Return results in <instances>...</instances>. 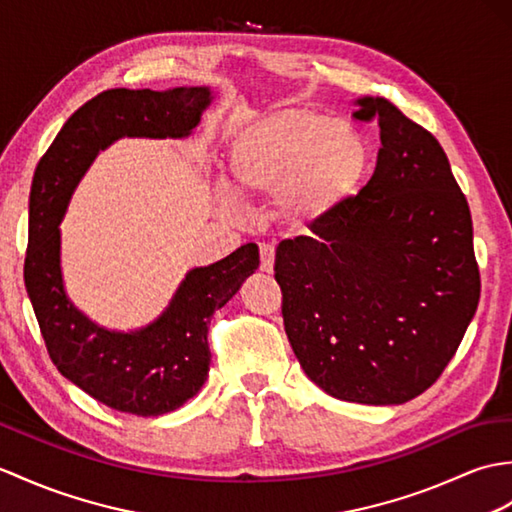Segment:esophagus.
Listing matches in <instances>:
<instances>
[{"instance_id":"obj_1","label":"esophagus","mask_w":512,"mask_h":512,"mask_svg":"<svg viewBox=\"0 0 512 512\" xmlns=\"http://www.w3.org/2000/svg\"><path fill=\"white\" fill-rule=\"evenodd\" d=\"M259 257H261L259 268L264 270V272H272V268H275V246H272V244H261L259 246Z\"/></svg>"}]
</instances>
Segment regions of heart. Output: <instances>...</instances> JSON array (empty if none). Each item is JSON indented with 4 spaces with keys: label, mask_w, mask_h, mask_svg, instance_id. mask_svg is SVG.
I'll return each instance as SVG.
<instances>
[{
    "label": "heart",
    "mask_w": 512,
    "mask_h": 512,
    "mask_svg": "<svg viewBox=\"0 0 512 512\" xmlns=\"http://www.w3.org/2000/svg\"><path fill=\"white\" fill-rule=\"evenodd\" d=\"M366 146L349 122L307 109L261 115L235 135L229 185L248 196H277L296 222L349 196L366 170Z\"/></svg>",
    "instance_id": "obj_1"
}]
</instances>
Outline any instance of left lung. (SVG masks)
Instances as JSON below:
<instances>
[{
	"instance_id": "obj_1",
	"label": "left lung",
	"mask_w": 512,
	"mask_h": 512,
	"mask_svg": "<svg viewBox=\"0 0 512 512\" xmlns=\"http://www.w3.org/2000/svg\"><path fill=\"white\" fill-rule=\"evenodd\" d=\"M353 113L382 148L358 196L277 246L283 325L305 375L327 395L392 406L430 388L480 301L465 194L436 137L386 98Z\"/></svg>"
}]
</instances>
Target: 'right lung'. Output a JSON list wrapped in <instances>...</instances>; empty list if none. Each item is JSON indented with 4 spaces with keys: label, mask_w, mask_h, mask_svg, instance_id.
<instances>
[{
    "label": "right lung",
    "mask_w": 512,
    "mask_h": 512,
    "mask_svg": "<svg viewBox=\"0 0 512 512\" xmlns=\"http://www.w3.org/2000/svg\"><path fill=\"white\" fill-rule=\"evenodd\" d=\"M211 100L209 87L102 91L69 117L34 170L23 279L41 336L61 375L117 412L159 417L196 395L211 362L209 320L259 268V248L244 244L189 270L154 323L124 334L95 325L67 299L58 224L100 150L120 137H187Z\"/></svg>",
    "instance_id": "1"
}]
</instances>
